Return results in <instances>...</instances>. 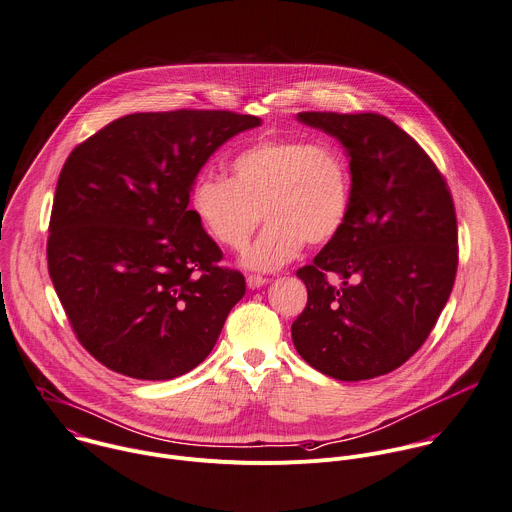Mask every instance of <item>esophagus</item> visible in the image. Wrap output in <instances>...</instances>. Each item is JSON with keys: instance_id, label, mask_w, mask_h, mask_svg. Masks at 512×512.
Instances as JSON below:
<instances>
[{"instance_id": "1", "label": "esophagus", "mask_w": 512, "mask_h": 512, "mask_svg": "<svg viewBox=\"0 0 512 512\" xmlns=\"http://www.w3.org/2000/svg\"><path fill=\"white\" fill-rule=\"evenodd\" d=\"M246 282H248V288L258 290V288H262V286L268 282V278H264V276H260V274H250V276L246 278Z\"/></svg>"}]
</instances>
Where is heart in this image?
Wrapping results in <instances>:
<instances>
[{
	"instance_id": "obj_1",
	"label": "heart",
	"mask_w": 512,
	"mask_h": 512,
	"mask_svg": "<svg viewBox=\"0 0 512 512\" xmlns=\"http://www.w3.org/2000/svg\"><path fill=\"white\" fill-rule=\"evenodd\" d=\"M232 178L202 176L192 208L208 234L230 250H244L264 218L270 222L244 254L252 270H276L298 256L304 242L332 240L350 206V166L332 142L262 138L230 162Z\"/></svg>"
}]
</instances>
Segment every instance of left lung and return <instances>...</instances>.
<instances>
[{
	"instance_id": "left-lung-1",
	"label": "left lung",
	"mask_w": 512,
	"mask_h": 512,
	"mask_svg": "<svg viewBox=\"0 0 512 512\" xmlns=\"http://www.w3.org/2000/svg\"><path fill=\"white\" fill-rule=\"evenodd\" d=\"M350 158L340 232L296 276L308 302L292 324L298 354L336 380H368L404 364L428 338L454 284L456 214L428 154L380 114L302 112ZM336 275L343 282L332 285Z\"/></svg>"
}]
</instances>
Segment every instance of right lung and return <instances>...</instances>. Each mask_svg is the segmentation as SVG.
I'll use <instances>...</instances> for the list:
<instances>
[{
  "mask_svg": "<svg viewBox=\"0 0 512 512\" xmlns=\"http://www.w3.org/2000/svg\"><path fill=\"white\" fill-rule=\"evenodd\" d=\"M260 124L226 110L130 114L68 156L48 270L72 330L106 368L172 380L212 352L246 280L218 264L190 192L224 142Z\"/></svg>",
  "mask_w": 512,
  "mask_h": 512,
  "instance_id": "add662e5",
  "label": "right lung"
}]
</instances>
